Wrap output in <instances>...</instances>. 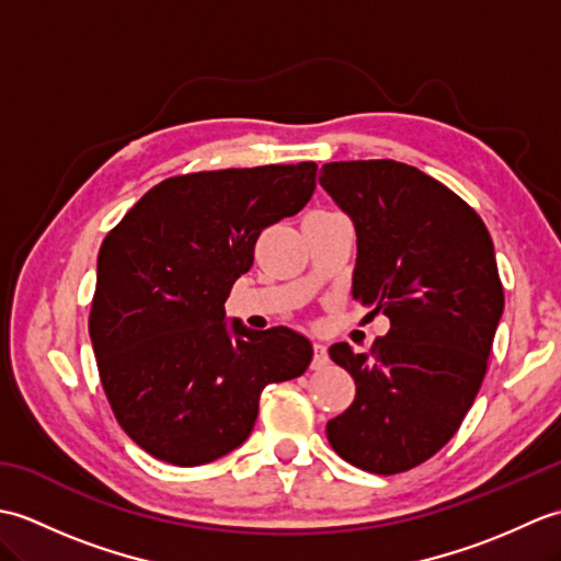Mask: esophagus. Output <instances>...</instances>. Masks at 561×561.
I'll return each instance as SVG.
<instances>
[{
	"instance_id": "esophagus-1",
	"label": "esophagus",
	"mask_w": 561,
	"mask_h": 561,
	"mask_svg": "<svg viewBox=\"0 0 561 561\" xmlns=\"http://www.w3.org/2000/svg\"><path fill=\"white\" fill-rule=\"evenodd\" d=\"M313 368L320 371V368H325L330 364V356H328V344L325 342H313Z\"/></svg>"
}]
</instances>
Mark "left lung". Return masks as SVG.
<instances>
[{
	"instance_id": "left-lung-1",
	"label": "left lung",
	"mask_w": 561,
	"mask_h": 561,
	"mask_svg": "<svg viewBox=\"0 0 561 561\" xmlns=\"http://www.w3.org/2000/svg\"><path fill=\"white\" fill-rule=\"evenodd\" d=\"M320 185L354 221L352 296L390 320L371 354L330 347L356 396L328 440L356 468L398 474L444 448L478 398L504 313L494 243L468 202L414 165L335 161Z\"/></svg>"
}]
</instances>
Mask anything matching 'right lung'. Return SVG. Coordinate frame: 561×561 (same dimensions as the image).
<instances>
[{"label": "right lung", "instance_id": "right-lung-1", "mask_svg": "<svg viewBox=\"0 0 561 561\" xmlns=\"http://www.w3.org/2000/svg\"><path fill=\"white\" fill-rule=\"evenodd\" d=\"M313 161L175 175L105 236L89 335L125 434L163 462L195 468L238 448L260 392L301 376L313 347L289 328L226 320L262 229L306 207Z\"/></svg>", "mask_w": 561, "mask_h": 561}]
</instances>
